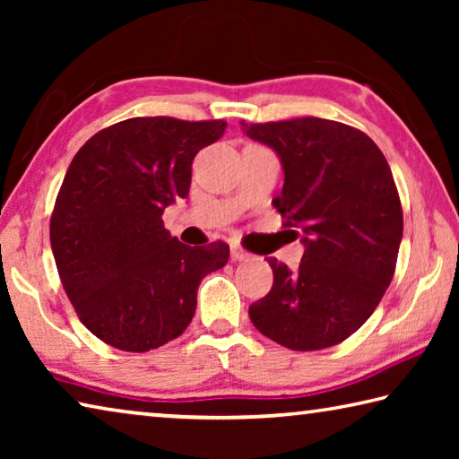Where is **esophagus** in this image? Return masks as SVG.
I'll list each match as a JSON object with an SVG mask.
<instances>
[{
  "label": "esophagus",
  "mask_w": 459,
  "mask_h": 459,
  "mask_svg": "<svg viewBox=\"0 0 459 459\" xmlns=\"http://www.w3.org/2000/svg\"><path fill=\"white\" fill-rule=\"evenodd\" d=\"M230 259H232V261H247V259H248V253L245 251L243 247L232 245V247H230Z\"/></svg>",
  "instance_id": "34e87169"
}]
</instances>
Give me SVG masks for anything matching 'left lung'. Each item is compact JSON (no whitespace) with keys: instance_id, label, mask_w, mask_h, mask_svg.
Listing matches in <instances>:
<instances>
[{"instance_id":"obj_1","label":"left lung","mask_w":459,"mask_h":459,"mask_svg":"<svg viewBox=\"0 0 459 459\" xmlns=\"http://www.w3.org/2000/svg\"><path fill=\"white\" fill-rule=\"evenodd\" d=\"M277 152L285 182L273 200L287 227L304 230L299 267L269 257L273 287L248 307L263 336L290 351H322L360 328L397 267L403 208L383 152L344 123L299 117L243 123Z\"/></svg>"}]
</instances>
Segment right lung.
Returning a JSON list of instances; mask_svg holds the SVG:
<instances>
[{"label": "right lung", "mask_w": 459, "mask_h": 459, "mask_svg": "<svg viewBox=\"0 0 459 459\" xmlns=\"http://www.w3.org/2000/svg\"><path fill=\"white\" fill-rule=\"evenodd\" d=\"M227 121L134 117L100 129L68 166L50 216V245L79 320L126 352L164 346L188 328L202 277L229 245L188 247L161 214L186 198L192 161Z\"/></svg>", "instance_id": "add662e5"}]
</instances>
